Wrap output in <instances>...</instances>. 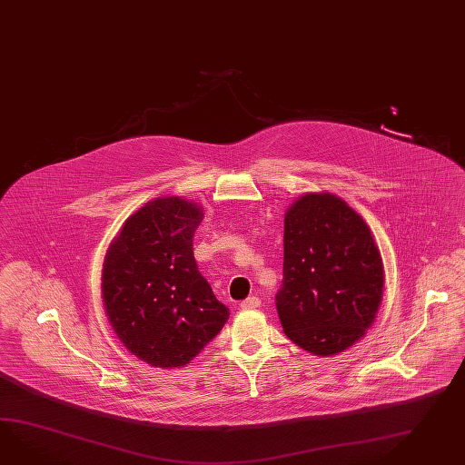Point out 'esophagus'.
I'll list each match as a JSON object with an SVG mask.
<instances>
[{"mask_svg": "<svg viewBox=\"0 0 465 465\" xmlns=\"http://www.w3.org/2000/svg\"><path fill=\"white\" fill-rule=\"evenodd\" d=\"M262 305V300L258 297H248L241 302V309H256Z\"/></svg>", "mask_w": 465, "mask_h": 465, "instance_id": "34e87169", "label": "esophagus"}]
</instances>
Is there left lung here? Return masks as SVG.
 I'll use <instances>...</instances> for the list:
<instances>
[{"instance_id":"left-lung-1","label":"left lung","mask_w":465,"mask_h":465,"mask_svg":"<svg viewBox=\"0 0 465 465\" xmlns=\"http://www.w3.org/2000/svg\"><path fill=\"white\" fill-rule=\"evenodd\" d=\"M381 254L364 219L332 193H307L285 214L276 310L290 341L317 356L358 342L381 303Z\"/></svg>"}]
</instances>
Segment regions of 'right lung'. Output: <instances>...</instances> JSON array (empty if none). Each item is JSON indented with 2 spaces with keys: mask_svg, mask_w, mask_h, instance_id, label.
<instances>
[{
  "mask_svg": "<svg viewBox=\"0 0 465 465\" xmlns=\"http://www.w3.org/2000/svg\"><path fill=\"white\" fill-rule=\"evenodd\" d=\"M203 209L163 197L130 215L107 250L103 302L126 349L155 368L185 366L229 319L193 258Z\"/></svg>",
  "mask_w": 465,
  "mask_h": 465,
  "instance_id": "obj_1",
  "label": "right lung"
}]
</instances>
